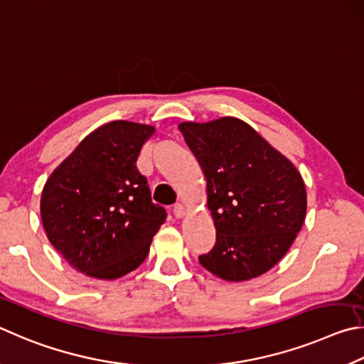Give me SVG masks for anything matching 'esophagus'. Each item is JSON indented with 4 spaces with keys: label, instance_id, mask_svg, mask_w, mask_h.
Segmentation results:
<instances>
[{
    "label": "esophagus",
    "instance_id": "1",
    "mask_svg": "<svg viewBox=\"0 0 364 364\" xmlns=\"http://www.w3.org/2000/svg\"><path fill=\"white\" fill-rule=\"evenodd\" d=\"M172 213H174L177 219H181V218H183V215H186V208H183L181 203H177V205L172 208Z\"/></svg>",
    "mask_w": 364,
    "mask_h": 364
}]
</instances>
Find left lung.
I'll list each match as a JSON object with an SVG mask.
<instances>
[{
    "label": "left lung",
    "mask_w": 364,
    "mask_h": 364,
    "mask_svg": "<svg viewBox=\"0 0 364 364\" xmlns=\"http://www.w3.org/2000/svg\"><path fill=\"white\" fill-rule=\"evenodd\" d=\"M208 183L215 245L200 264L227 282H246L279 262L307 211V192L288 158L237 118L178 124Z\"/></svg>",
    "instance_id": "obj_1"
}]
</instances>
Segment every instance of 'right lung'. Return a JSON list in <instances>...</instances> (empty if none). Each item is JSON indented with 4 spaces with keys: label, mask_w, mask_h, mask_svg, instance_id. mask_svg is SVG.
<instances>
[{
    "label": "right lung",
    "mask_w": 364,
    "mask_h": 364,
    "mask_svg": "<svg viewBox=\"0 0 364 364\" xmlns=\"http://www.w3.org/2000/svg\"><path fill=\"white\" fill-rule=\"evenodd\" d=\"M155 127L112 121L81 140L48 178L41 220L60 256L99 279L126 275L149 256L166 209L151 201L137 158Z\"/></svg>",
    "instance_id": "right-lung-1"
}]
</instances>
